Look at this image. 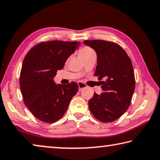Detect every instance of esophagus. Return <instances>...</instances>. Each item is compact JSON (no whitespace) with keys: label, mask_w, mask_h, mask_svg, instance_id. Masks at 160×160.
Masks as SVG:
<instances>
[{"label":"esophagus","mask_w":160,"mask_h":160,"mask_svg":"<svg viewBox=\"0 0 160 160\" xmlns=\"http://www.w3.org/2000/svg\"><path fill=\"white\" fill-rule=\"evenodd\" d=\"M78 90L79 91H82V89H83V88H86V86H87L84 83L81 82L78 83Z\"/></svg>","instance_id":"esophagus-1"}]
</instances>
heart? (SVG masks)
Returning a JSON list of instances; mask_svg holds the SVG:
<instances>
[{
	"instance_id": "1",
	"label": "heart",
	"mask_w": 160,
	"mask_h": 160,
	"mask_svg": "<svg viewBox=\"0 0 160 160\" xmlns=\"http://www.w3.org/2000/svg\"><path fill=\"white\" fill-rule=\"evenodd\" d=\"M92 53H94V51L89 47H83L78 51V55L81 59L84 58Z\"/></svg>"
}]
</instances>
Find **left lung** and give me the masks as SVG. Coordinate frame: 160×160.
<instances>
[{"label": "left lung", "instance_id": "8db88e82", "mask_svg": "<svg viewBox=\"0 0 160 160\" xmlns=\"http://www.w3.org/2000/svg\"><path fill=\"white\" fill-rule=\"evenodd\" d=\"M83 44L96 52L97 66L94 75L101 81L103 93H94L88 107L96 119L112 122L129 108L135 91V80L132 62L118 44L105 40H85Z\"/></svg>", "mask_w": 160, "mask_h": 160}]
</instances>
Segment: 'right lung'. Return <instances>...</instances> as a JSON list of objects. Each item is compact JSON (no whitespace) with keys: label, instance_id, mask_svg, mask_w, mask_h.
Instances as JSON below:
<instances>
[{"label":"right lung","instance_id":"obj_1","mask_svg":"<svg viewBox=\"0 0 160 160\" xmlns=\"http://www.w3.org/2000/svg\"><path fill=\"white\" fill-rule=\"evenodd\" d=\"M79 45L80 42L49 41L37 44L26 54L20 72V91L25 106L41 121L59 120L77 93V83L57 84L53 78Z\"/></svg>","mask_w":160,"mask_h":160}]
</instances>
